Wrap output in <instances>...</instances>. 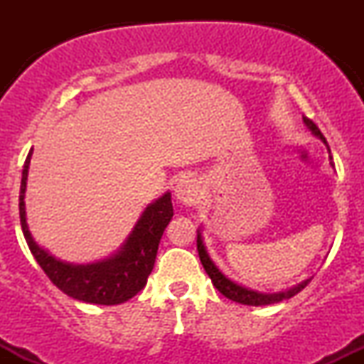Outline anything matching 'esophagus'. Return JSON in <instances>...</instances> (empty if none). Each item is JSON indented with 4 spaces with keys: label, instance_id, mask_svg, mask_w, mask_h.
<instances>
[{
    "label": "esophagus",
    "instance_id": "34e87169",
    "mask_svg": "<svg viewBox=\"0 0 364 364\" xmlns=\"http://www.w3.org/2000/svg\"><path fill=\"white\" fill-rule=\"evenodd\" d=\"M198 191H200L198 183L190 178L179 179L176 183V188H174V195H176V198L181 203H185V205H193V203H196V200H198V195H200Z\"/></svg>",
    "mask_w": 364,
    "mask_h": 364
}]
</instances>
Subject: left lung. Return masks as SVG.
Instances as JSON below:
<instances>
[{
    "label": "left lung",
    "instance_id": "8db88e82",
    "mask_svg": "<svg viewBox=\"0 0 364 364\" xmlns=\"http://www.w3.org/2000/svg\"><path fill=\"white\" fill-rule=\"evenodd\" d=\"M303 121L306 123V127L311 129V133L315 136H318V139L323 141L325 145H327V140H325V136L321 135L320 128L316 127L315 123L310 118H306V116H303ZM332 164V162H330ZM196 250H198V257H200V262H202L203 269H205V272L208 274V277L212 279V284L215 286V289L220 292V294H224L225 298H229L231 301H236V303H241V304H250V306H263V304H272V303H279L282 301V299H289L292 296L298 294L299 291H303L304 287L310 284L311 279H308V281H304L301 284H298V286L291 287L289 291H282V292H274V294H265V292H258V291H252V289H246V287L240 286V284L232 282L231 279H228L225 275L220 272L219 269L214 265V262L210 260V257H208V253L205 252V246H203V241H202V236H200V231L196 232Z\"/></svg>",
    "mask_w": 364,
    "mask_h": 364
}]
</instances>
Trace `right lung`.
<instances>
[{"mask_svg": "<svg viewBox=\"0 0 364 364\" xmlns=\"http://www.w3.org/2000/svg\"><path fill=\"white\" fill-rule=\"evenodd\" d=\"M32 150L25 159L22 171V186H20V224L31 253L44 274L48 275L58 289L78 301L94 304H119L140 292L147 284V277L152 272L159 243L169 220L173 219V203L171 195L156 200L145 208L135 229L118 253L102 262L73 265L54 258L51 253L41 248L32 240L31 231L25 220V186H27L28 164Z\"/></svg>", "mask_w": 364, "mask_h": 364, "instance_id": "obj_1", "label": "right lung"}]
</instances>
